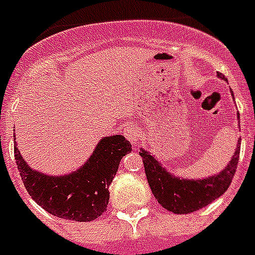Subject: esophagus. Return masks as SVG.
I'll use <instances>...</instances> for the list:
<instances>
[{
    "label": "esophagus",
    "mask_w": 255,
    "mask_h": 255,
    "mask_svg": "<svg viewBox=\"0 0 255 255\" xmlns=\"http://www.w3.org/2000/svg\"><path fill=\"white\" fill-rule=\"evenodd\" d=\"M124 136H126L133 145H136V144L139 143V132H137V128H136L135 126H128V127H126V129H124Z\"/></svg>",
    "instance_id": "34e87169"
}]
</instances>
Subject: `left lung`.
<instances>
[{
  "mask_svg": "<svg viewBox=\"0 0 255 255\" xmlns=\"http://www.w3.org/2000/svg\"><path fill=\"white\" fill-rule=\"evenodd\" d=\"M218 77L225 79L222 74ZM241 141V139H240ZM238 141L233 159L230 160L226 168L213 177L204 180H184L174 177L157 163V160L148 152H139L144 163L148 184L152 193L160 205L172 213L188 214L209 205L216 198L225 193L232 184L240 159L241 143Z\"/></svg>",
  "mask_w": 255,
  "mask_h": 255,
  "instance_id": "obj_1",
  "label": "left lung"
}]
</instances>
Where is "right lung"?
I'll use <instances>...</instances> for the list:
<instances>
[{
    "label": "right lung",
    "instance_id": "right-lung-1",
    "mask_svg": "<svg viewBox=\"0 0 255 255\" xmlns=\"http://www.w3.org/2000/svg\"><path fill=\"white\" fill-rule=\"evenodd\" d=\"M124 136L104 137L87 163L71 174L53 177L33 170L14 143V157L26 190L38 205L55 217L73 221H92L107 208L108 186L115 177L120 160L131 152Z\"/></svg>",
    "mask_w": 255,
    "mask_h": 255
}]
</instances>
